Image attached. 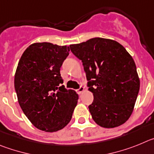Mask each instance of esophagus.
Returning a JSON list of instances; mask_svg holds the SVG:
<instances>
[{
  "instance_id": "34e87169",
  "label": "esophagus",
  "mask_w": 154,
  "mask_h": 154,
  "mask_svg": "<svg viewBox=\"0 0 154 154\" xmlns=\"http://www.w3.org/2000/svg\"><path fill=\"white\" fill-rule=\"evenodd\" d=\"M84 87H80L78 90H77V92L78 94H81L84 91Z\"/></svg>"
}]
</instances>
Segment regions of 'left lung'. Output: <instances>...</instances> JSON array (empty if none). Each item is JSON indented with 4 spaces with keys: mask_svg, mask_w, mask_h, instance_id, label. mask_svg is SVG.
I'll return each instance as SVG.
<instances>
[{
    "mask_svg": "<svg viewBox=\"0 0 154 154\" xmlns=\"http://www.w3.org/2000/svg\"><path fill=\"white\" fill-rule=\"evenodd\" d=\"M72 53L82 60L94 101L90 113L97 124L113 128L131 116L140 90L135 62L116 41L101 37L70 44Z\"/></svg>",
    "mask_w": 154,
    "mask_h": 154,
    "instance_id": "1",
    "label": "left lung"
}]
</instances>
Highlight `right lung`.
<instances>
[{
    "label": "right lung",
    "instance_id": "add662e5",
    "mask_svg": "<svg viewBox=\"0 0 154 154\" xmlns=\"http://www.w3.org/2000/svg\"><path fill=\"white\" fill-rule=\"evenodd\" d=\"M69 51L67 46L34 43L21 55L15 72L19 104L30 123L45 132L66 127L77 106L78 94L60 86V67Z\"/></svg>",
    "mask_w": 154,
    "mask_h": 154
}]
</instances>
